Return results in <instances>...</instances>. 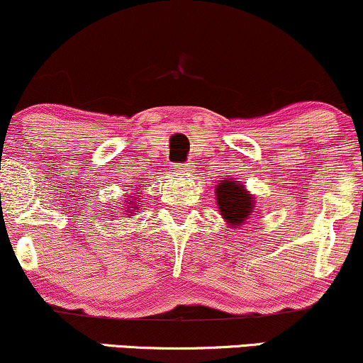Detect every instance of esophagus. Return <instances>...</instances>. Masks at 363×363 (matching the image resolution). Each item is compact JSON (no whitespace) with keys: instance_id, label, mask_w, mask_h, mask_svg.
Segmentation results:
<instances>
[{"instance_id":"esophagus-1","label":"esophagus","mask_w":363,"mask_h":363,"mask_svg":"<svg viewBox=\"0 0 363 363\" xmlns=\"http://www.w3.org/2000/svg\"><path fill=\"white\" fill-rule=\"evenodd\" d=\"M174 170H176V172H187V170H191V165L189 164H176L174 165Z\"/></svg>"}]
</instances>
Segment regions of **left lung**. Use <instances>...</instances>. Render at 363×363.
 <instances>
[{"instance_id": "1", "label": "left lung", "mask_w": 363, "mask_h": 363, "mask_svg": "<svg viewBox=\"0 0 363 363\" xmlns=\"http://www.w3.org/2000/svg\"><path fill=\"white\" fill-rule=\"evenodd\" d=\"M216 199L221 215L231 225L243 223L252 213L253 198L238 181H221L216 187Z\"/></svg>"}]
</instances>
